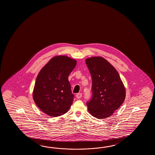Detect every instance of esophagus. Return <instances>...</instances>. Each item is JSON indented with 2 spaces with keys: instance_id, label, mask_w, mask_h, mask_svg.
Wrapping results in <instances>:
<instances>
[{
  "instance_id": "obj_1",
  "label": "esophagus",
  "mask_w": 155,
  "mask_h": 155,
  "mask_svg": "<svg viewBox=\"0 0 155 155\" xmlns=\"http://www.w3.org/2000/svg\"><path fill=\"white\" fill-rule=\"evenodd\" d=\"M76 97L77 99H80L82 97V94L81 93H78L76 95Z\"/></svg>"
}]
</instances>
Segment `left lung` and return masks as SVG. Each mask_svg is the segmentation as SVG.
Here are the masks:
<instances>
[{"mask_svg":"<svg viewBox=\"0 0 155 155\" xmlns=\"http://www.w3.org/2000/svg\"><path fill=\"white\" fill-rule=\"evenodd\" d=\"M92 78V97L86 102L91 115L104 119L111 116L125 99V88L119 73L102 57L86 60Z\"/></svg>","mask_w":155,"mask_h":155,"instance_id":"1","label":"left lung"}]
</instances>
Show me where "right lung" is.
Listing matches in <instances>:
<instances>
[{
	"mask_svg": "<svg viewBox=\"0 0 155 155\" xmlns=\"http://www.w3.org/2000/svg\"><path fill=\"white\" fill-rule=\"evenodd\" d=\"M76 65V60L68 56H55L40 70L35 83L33 99L48 115H63L70 108L74 95L68 77Z\"/></svg>",
	"mask_w": 155,
	"mask_h": 155,
	"instance_id": "add662e5",
	"label": "right lung"
}]
</instances>
